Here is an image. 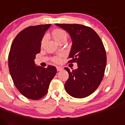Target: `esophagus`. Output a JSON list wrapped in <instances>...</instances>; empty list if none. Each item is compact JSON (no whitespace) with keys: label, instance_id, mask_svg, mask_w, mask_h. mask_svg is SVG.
I'll return each mask as SVG.
<instances>
[{"label":"esophagus","instance_id":"esophagus-1","mask_svg":"<svg viewBox=\"0 0 125 125\" xmlns=\"http://www.w3.org/2000/svg\"><path fill=\"white\" fill-rule=\"evenodd\" d=\"M62 70V68L61 67H57V71H61V70Z\"/></svg>","mask_w":125,"mask_h":125}]
</instances>
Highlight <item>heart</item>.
<instances>
[{
	"mask_svg": "<svg viewBox=\"0 0 125 125\" xmlns=\"http://www.w3.org/2000/svg\"><path fill=\"white\" fill-rule=\"evenodd\" d=\"M52 35L53 38L57 42L62 40H66L67 38V33L66 32L61 29H54L52 32ZM52 61L57 63L60 62L61 61V57H54L52 58Z\"/></svg>",
	"mask_w": 125,
	"mask_h": 125,
	"instance_id": "1",
	"label": "heart"
}]
</instances>
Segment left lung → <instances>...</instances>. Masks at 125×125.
Wrapping results in <instances>:
<instances>
[{
	"label": "left lung",
	"instance_id": "left-lung-1",
	"mask_svg": "<svg viewBox=\"0 0 125 125\" xmlns=\"http://www.w3.org/2000/svg\"><path fill=\"white\" fill-rule=\"evenodd\" d=\"M72 40L69 62H77L78 68L68 71L65 89L73 97L84 98L97 89L104 77L106 54L100 38L93 29L80 24H60Z\"/></svg>",
	"mask_w": 125,
	"mask_h": 125
}]
</instances>
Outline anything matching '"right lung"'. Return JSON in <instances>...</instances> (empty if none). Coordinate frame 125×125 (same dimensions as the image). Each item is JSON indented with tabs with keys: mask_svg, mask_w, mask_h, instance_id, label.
Returning a JSON list of instances; mask_svg holds the SVG:
<instances>
[{
	"mask_svg": "<svg viewBox=\"0 0 125 125\" xmlns=\"http://www.w3.org/2000/svg\"><path fill=\"white\" fill-rule=\"evenodd\" d=\"M51 24L27 27L14 39L8 57V65L14 84L26 98L38 100L47 93L56 67L36 66L34 60L41 51V41Z\"/></svg>",
	"mask_w": 125,
	"mask_h": 125,
	"instance_id": "right-lung-1",
	"label": "right lung"
}]
</instances>
